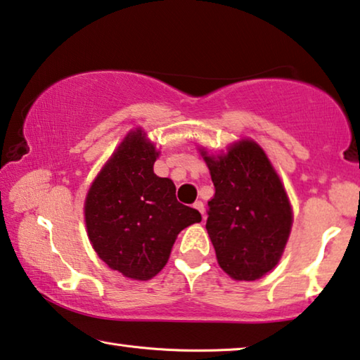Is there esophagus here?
Wrapping results in <instances>:
<instances>
[{
  "label": "esophagus",
  "instance_id": "obj_1",
  "mask_svg": "<svg viewBox=\"0 0 360 360\" xmlns=\"http://www.w3.org/2000/svg\"><path fill=\"white\" fill-rule=\"evenodd\" d=\"M193 208H195L198 213L202 214V218L205 219V205H203V202L202 200H197L195 203H193Z\"/></svg>",
  "mask_w": 360,
  "mask_h": 360
}]
</instances>
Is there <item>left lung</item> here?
Returning <instances> with one entry per match:
<instances>
[{
  "instance_id": "1",
  "label": "left lung",
  "mask_w": 360,
  "mask_h": 360,
  "mask_svg": "<svg viewBox=\"0 0 360 360\" xmlns=\"http://www.w3.org/2000/svg\"><path fill=\"white\" fill-rule=\"evenodd\" d=\"M205 162L214 186L207 231L219 266L236 281L261 278L281 259L292 229L282 182L253 141Z\"/></svg>"
}]
</instances>
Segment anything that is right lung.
<instances>
[{
  "label": "right lung",
  "instance_id": "right-lung-1",
  "mask_svg": "<svg viewBox=\"0 0 360 360\" xmlns=\"http://www.w3.org/2000/svg\"><path fill=\"white\" fill-rule=\"evenodd\" d=\"M155 152L141 131L128 134L93 182L84 203L88 236L99 258L134 281L163 269L178 233L202 216L153 173Z\"/></svg>",
  "mask_w": 360,
  "mask_h": 360
}]
</instances>
